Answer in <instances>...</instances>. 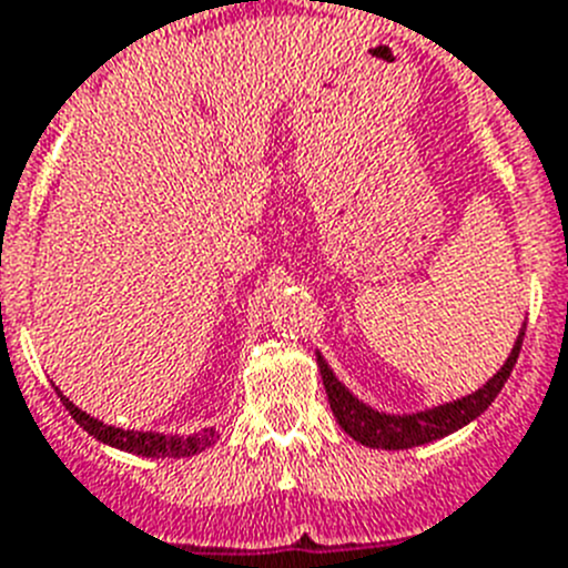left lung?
<instances>
[{
    "instance_id": "1",
    "label": "left lung",
    "mask_w": 568,
    "mask_h": 568,
    "mask_svg": "<svg viewBox=\"0 0 568 568\" xmlns=\"http://www.w3.org/2000/svg\"><path fill=\"white\" fill-rule=\"evenodd\" d=\"M520 345H524V334L518 336L504 367L495 373L487 385L478 387L473 396H464L458 402H449V405H438L433 410L413 413V416H387V413L371 410L367 405H362L359 398L345 390V385L331 373V367L322 362V356H316V362H320L322 385H325V393H328L331 410H334L336 422H339V427L347 436L373 449H407L449 436L458 427L481 416L495 402L500 387L507 385L509 373H513L515 362H518Z\"/></svg>"
}]
</instances>
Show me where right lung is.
Here are the masks:
<instances>
[{
  "instance_id": "obj_1",
  "label": "right lung",
  "mask_w": 568,
  "mask_h": 568,
  "mask_svg": "<svg viewBox=\"0 0 568 568\" xmlns=\"http://www.w3.org/2000/svg\"><path fill=\"white\" fill-rule=\"evenodd\" d=\"M61 405L68 407L70 416L84 427L87 433L99 442L110 444V447L126 449V453H135V456H146V458H183V456H195L201 449H206L209 444H214L217 433L214 430H203L197 436H161V433H141V430H121V427H110V424L99 422V418L87 416L84 410L70 402L68 396H61Z\"/></svg>"
}]
</instances>
